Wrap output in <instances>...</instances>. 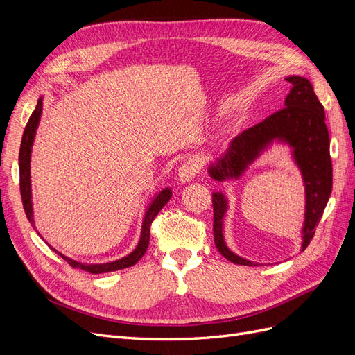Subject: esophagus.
Segmentation results:
<instances>
[{"label":"esophagus","mask_w":355,"mask_h":355,"mask_svg":"<svg viewBox=\"0 0 355 355\" xmlns=\"http://www.w3.org/2000/svg\"><path fill=\"white\" fill-rule=\"evenodd\" d=\"M198 170H200V167H198V164L196 163L194 159L185 161V163L179 167V171H178L179 180L180 182H189V180H192L198 175Z\"/></svg>","instance_id":"obj_1"}]
</instances>
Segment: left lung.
Instances as JSON below:
<instances>
[{
    "mask_svg": "<svg viewBox=\"0 0 355 355\" xmlns=\"http://www.w3.org/2000/svg\"><path fill=\"white\" fill-rule=\"evenodd\" d=\"M286 81L290 83V92L286 96L284 108L235 137L227 153L210 164L209 173L219 182L239 179L274 141L287 144L293 149V159L305 184L302 228V250H305L314 237L331 192L330 139L324 123V108L314 93L313 84L297 75L287 77ZM211 197L214 244L220 254L237 265H257L232 253L225 244L223 216L228 209V200L222 192H213Z\"/></svg>",
    "mask_w": 355,
    "mask_h": 355,
    "instance_id": "obj_1",
    "label": "left lung"
}]
</instances>
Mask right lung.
I'll return each instance as SVG.
<instances>
[{"label":"right lung","mask_w":355,"mask_h":355,"mask_svg":"<svg viewBox=\"0 0 355 355\" xmlns=\"http://www.w3.org/2000/svg\"><path fill=\"white\" fill-rule=\"evenodd\" d=\"M41 111H42V99H38L37 108L32 112L29 116L28 124L25 127V132L22 136V144H20V151H19V173H20V196H22V202H24V209L26 213V218L31 222L32 227L35 228L34 225V213H32V196H31V151H32V144H34V137L37 127L41 118ZM171 197V191L168 188L163 189L159 194L154 198V201L149 204V207L145 213L144 223H142V231H141V240H139V244L136 245V249L121 259L108 262V263H80L77 261H72L69 257L63 256L58 250H55L51 247V250H55L58 254H60L62 259H65L72 268H80V270L87 271L90 274H103V272H112L118 270H124V268L133 266L141 257L145 254L148 245H149V231H151V223L155 219L159 210L163 209L167 201ZM40 235V234H38Z\"/></svg>","instance_id":"obj_1"}]
</instances>
